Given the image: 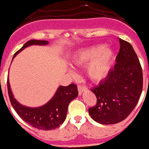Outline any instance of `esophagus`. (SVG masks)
I'll return each mask as SVG.
<instances>
[{
	"mask_svg": "<svg viewBox=\"0 0 149 149\" xmlns=\"http://www.w3.org/2000/svg\"><path fill=\"white\" fill-rule=\"evenodd\" d=\"M77 89H78L79 95H81L83 93H84V91L86 90V88L84 86H82V85H78V86H77Z\"/></svg>",
	"mask_w": 149,
	"mask_h": 149,
	"instance_id": "obj_1",
	"label": "esophagus"
}]
</instances>
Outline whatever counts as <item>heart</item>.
Here are the masks:
<instances>
[{"label": "heart", "mask_w": 149, "mask_h": 149, "mask_svg": "<svg viewBox=\"0 0 149 149\" xmlns=\"http://www.w3.org/2000/svg\"><path fill=\"white\" fill-rule=\"evenodd\" d=\"M113 52L101 45L91 46L77 51L72 61L77 66L86 65V74L93 82H99L105 78L111 67Z\"/></svg>", "instance_id": "heart-1"}]
</instances>
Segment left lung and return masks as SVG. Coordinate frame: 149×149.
<instances>
[{"label":"left lung","instance_id":"1","mask_svg":"<svg viewBox=\"0 0 149 149\" xmlns=\"http://www.w3.org/2000/svg\"><path fill=\"white\" fill-rule=\"evenodd\" d=\"M120 49L114 67L104 80L91 91L97 98L89 108L92 119L103 125H113L125 119L137 104L143 90V70L132 45L119 39Z\"/></svg>","mask_w":149,"mask_h":149}]
</instances>
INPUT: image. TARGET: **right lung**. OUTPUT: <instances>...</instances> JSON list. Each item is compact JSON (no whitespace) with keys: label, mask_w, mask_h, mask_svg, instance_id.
I'll return each instance as SVG.
<instances>
[{"label":"right lung","mask_w":149,"mask_h":149,"mask_svg":"<svg viewBox=\"0 0 149 149\" xmlns=\"http://www.w3.org/2000/svg\"><path fill=\"white\" fill-rule=\"evenodd\" d=\"M48 43V41L45 40L32 39L28 41L14 54L13 58L24 48L28 46L32 45H44ZM7 89L11 104L17 114L32 127L44 131H50L60 127L66 118L68 104L78 95L76 84H71L67 86H60L57 89L53 98L48 103L40 107L31 108L20 104L14 98L8 79Z\"/></svg>","instance_id":"right-lung-1"}]
</instances>
